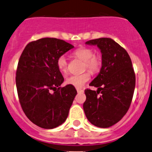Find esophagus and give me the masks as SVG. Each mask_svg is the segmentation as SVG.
<instances>
[{"mask_svg":"<svg viewBox=\"0 0 152 152\" xmlns=\"http://www.w3.org/2000/svg\"><path fill=\"white\" fill-rule=\"evenodd\" d=\"M76 91H77L78 93H82V92H83V90H82V88H76Z\"/></svg>","mask_w":152,"mask_h":152,"instance_id":"1","label":"esophagus"}]
</instances>
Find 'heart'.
Wrapping results in <instances>:
<instances>
[{"label": "heart", "instance_id": "1", "mask_svg": "<svg viewBox=\"0 0 152 152\" xmlns=\"http://www.w3.org/2000/svg\"><path fill=\"white\" fill-rule=\"evenodd\" d=\"M74 56L85 62L84 70L88 69L91 73H95L99 70L101 67V58L98 56L94 55V51L91 49L86 48H80L76 50L73 53ZM58 68L63 73H66L68 70V63L67 58L64 56H60L56 61ZM91 78L88 72L82 73L80 75H71L66 79L67 84L76 88H81L87 82H88Z\"/></svg>", "mask_w": 152, "mask_h": 152}]
</instances>
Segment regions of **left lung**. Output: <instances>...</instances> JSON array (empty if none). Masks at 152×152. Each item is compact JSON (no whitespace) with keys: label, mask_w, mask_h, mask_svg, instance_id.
<instances>
[{"label":"left lung","mask_w":152,"mask_h":152,"mask_svg":"<svg viewBox=\"0 0 152 152\" xmlns=\"http://www.w3.org/2000/svg\"><path fill=\"white\" fill-rule=\"evenodd\" d=\"M96 45L102 53V67L86 89L84 111L88 121L99 128H108L118 123L127 113L135 88V73L127 51L115 41L100 38L87 42Z\"/></svg>","instance_id":"left-lung-1"}]
</instances>
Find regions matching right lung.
Wrapping results in <instances>:
<instances>
[{
	"label": "right lung",
	"mask_w": 152,
	"mask_h": 152,
	"mask_svg": "<svg viewBox=\"0 0 152 152\" xmlns=\"http://www.w3.org/2000/svg\"><path fill=\"white\" fill-rule=\"evenodd\" d=\"M74 47L55 38L29 42L19 58L16 87L23 112L32 123L42 129L61 126L77 94L74 86L61 88L64 78L56 61Z\"/></svg>",
	"instance_id": "right-lung-1"
}]
</instances>
